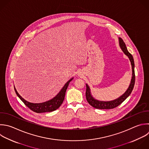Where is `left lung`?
I'll return each mask as SVG.
<instances>
[{
	"mask_svg": "<svg viewBox=\"0 0 149 149\" xmlns=\"http://www.w3.org/2000/svg\"><path fill=\"white\" fill-rule=\"evenodd\" d=\"M119 45L122 50L123 51L125 54L128 56L131 62L132 68V77L131 82L129 88L122 95H121L119 98L111 101H100L95 100L90 94V90L89 87L88 86L87 84H86V100L90 105H91L92 107H93L96 109H112V108H116V107L119 105L120 104H122L129 97V95L132 93L134 87V82H135V74H134V63L133 58L132 55L128 52L127 48L126 47V45L124 41H123V40L121 38H119Z\"/></svg>",
	"mask_w": 149,
	"mask_h": 149,
	"instance_id": "left-lung-1",
	"label": "left lung"
}]
</instances>
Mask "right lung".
<instances>
[{"mask_svg":"<svg viewBox=\"0 0 149 149\" xmlns=\"http://www.w3.org/2000/svg\"><path fill=\"white\" fill-rule=\"evenodd\" d=\"M73 79H71L69 81H68L64 87L62 88L61 91L59 93V94L54 97L53 99L43 102V103H39V104H34L29 102L25 100H24L17 93V90L15 88V92L17 96L20 98V99L23 102V103L31 110L33 111L37 112V113H43V112H52L56 109H57L62 104L66 94V91L67 88L69 86V83Z\"/></svg>","mask_w":149,"mask_h":149,"instance_id":"right-lung-1","label":"right lung"}]
</instances>
